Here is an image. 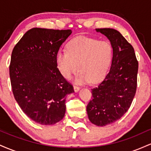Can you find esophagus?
<instances>
[{"mask_svg":"<svg viewBox=\"0 0 151 151\" xmlns=\"http://www.w3.org/2000/svg\"><path fill=\"white\" fill-rule=\"evenodd\" d=\"M74 91H75V92H77V91H79V86H77L74 85Z\"/></svg>","mask_w":151,"mask_h":151,"instance_id":"1","label":"esophagus"}]
</instances>
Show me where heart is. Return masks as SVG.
<instances>
[{
  "label": "heart",
  "mask_w": 151,
  "mask_h": 151,
  "mask_svg": "<svg viewBox=\"0 0 151 151\" xmlns=\"http://www.w3.org/2000/svg\"><path fill=\"white\" fill-rule=\"evenodd\" d=\"M113 58V48L107 41L80 36L67 45V51L60 50L55 62L60 74L70 79L78 70V84L98 83L105 76Z\"/></svg>",
  "instance_id": "b5f03b06"
}]
</instances>
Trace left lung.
I'll list each match as a JSON object with an SVG mask.
<instances>
[{
	"instance_id": "8db88e82",
	"label": "left lung",
	"mask_w": 151,
	"mask_h": 151,
	"mask_svg": "<svg viewBox=\"0 0 151 151\" xmlns=\"http://www.w3.org/2000/svg\"><path fill=\"white\" fill-rule=\"evenodd\" d=\"M96 31L109 40L113 58L104 79L91 89L92 99L86 111L92 124L104 126L121 119L131 106L136 91L138 62L132 45L119 31L112 28Z\"/></svg>"
}]
</instances>
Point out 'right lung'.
<instances>
[{"instance_id":"add662e5","label":"right lung","mask_w":151,"mask_h":151,"mask_svg":"<svg viewBox=\"0 0 151 151\" xmlns=\"http://www.w3.org/2000/svg\"><path fill=\"white\" fill-rule=\"evenodd\" d=\"M71 30L34 27L15 45L9 68L17 103L30 119L42 125L61 121L67 94L73 86L60 74L55 56Z\"/></svg>"}]
</instances>
